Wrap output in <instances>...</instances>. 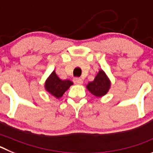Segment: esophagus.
I'll return each mask as SVG.
<instances>
[{
  "mask_svg": "<svg viewBox=\"0 0 153 153\" xmlns=\"http://www.w3.org/2000/svg\"><path fill=\"white\" fill-rule=\"evenodd\" d=\"M74 83L76 85H81L83 83V79H80V78L75 77L74 79Z\"/></svg>",
  "mask_w": 153,
  "mask_h": 153,
  "instance_id": "34e87169",
  "label": "esophagus"
}]
</instances>
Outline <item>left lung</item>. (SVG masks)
<instances>
[{
	"instance_id": "8db88e82",
	"label": "left lung",
	"mask_w": 153,
	"mask_h": 153,
	"mask_svg": "<svg viewBox=\"0 0 153 153\" xmlns=\"http://www.w3.org/2000/svg\"><path fill=\"white\" fill-rule=\"evenodd\" d=\"M111 86V81L102 70H99L93 81L86 85V89L96 97H102L109 92Z\"/></svg>"
}]
</instances>
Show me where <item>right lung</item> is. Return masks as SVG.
<instances>
[{"mask_svg": "<svg viewBox=\"0 0 153 153\" xmlns=\"http://www.w3.org/2000/svg\"><path fill=\"white\" fill-rule=\"evenodd\" d=\"M73 84L74 83L69 79H60L56 75L55 70H53L46 79L44 88L51 96L54 97L56 99H60Z\"/></svg>", "mask_w": 153, "mask_h": 153, "instance_id": "1", "label": "right lung"}]
</instances>
